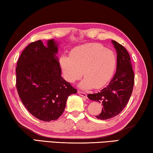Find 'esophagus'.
Here are the masks:
<instances>
[{"instance_id":"34e87169","label":"esophagus","mask_w":153,"mask_h":153,"mask_svg":"<svg viewBox=\"0 0 153 153\" xmlns=\"http://www.w3.org/2000/svg\"><path fill=\"white\" fill-rule=\"evenodd\" d=\"M77 93H78V94L80 95V96L83 97H86V93H84V92H82V91H77Z\"/></svg>"}]
</instances>
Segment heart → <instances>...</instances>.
I'll list each match as a JSON object with an SVG mask.
<instances>
[{
	"instance_id": "heart-1",
	"label": "heart",
	"mask_w": 153,
	"mask_h": 153,
	"mask_svg": "<svg viewBox=\"0 0 153 153\" xmlns=\"http://www.w3.org/2000/svg\"><path fill=\"white\" fill-rule=\"evenodd\" d=\"M116 56L111 50L98 43H90L74 48L70 56H62L60 66L64 79L74 83L85 77L79 86L83 89L101 88L110 80L116 67ZM83 72H82V71Z\"/></svg>"
}]
</instances>
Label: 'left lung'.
I'll use <instances>...</instances> for the list:
<instances>
[{
	"label": "left lung",
	"instance_id": "1",
	"mask_svg": "<svg viewBox=\"0 0 153 153\" xmlns=\"http://www.w3.org/2000/svg\"><path fill=\"white\" fill-rule=\"evenodd\" d=\"M112 43L117 51L115 76L108 85L100 92L87 95L91 100L103 105L102 112L95 116L102 120L111 119L122 112L131 97L135 81L131 58L127 50L115 40H112Z\"/></svg>",
	"mask_w": 153,
	"mask_h": 153
}]
</instances>
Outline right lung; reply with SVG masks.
<instances>
[{
    "label": "right lung",
    "instance_id": "obj_1",
    "mask_svg": "<svg viewBox=\"0 0 153 153\" xmlns=\"http://www.w3.org/2000/svg\"><path fill=\"white\" fill-rule=\"evenodd\" d=\"M58 43L49 40L31 42L17 62L16 88L22 104L37 119L50 122L63 113L68 97L77 90L61 76L56 56Z\"/></svg>",
    "mask_w": 153,
    "mask_h": 153
}]
</instances>
